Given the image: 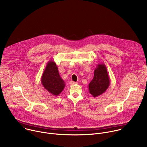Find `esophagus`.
Wrapping results in <instances>:
<instances>
[{
    "instance_id": "34e87169",
    "label": "esophagus",
    "mask_w": 147,
    "mask_h": 147,
    "mask_svg": "<svg viewBox=\"0 0 147 147\" xmlns=\"http://www.w3.org/2000/svg\"><path fill=\"white\" fill-rule=\"evenodd\" d=\"M75 84H77V82H76L74 81H71L70 82V85L73 86V85H75Z\"/></svg>"
}]
</instances>
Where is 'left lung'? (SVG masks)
I'll list each match as a JSON object with an SVG mask.
<instances>
[{
    "mask_svg": "<svg viewBox=\"0 0 147 147\" xmlns=\"http://www.w3.org/2000/svg\"><path fill=\"white\" fill-rule=\"evenodd\" d=\"M110 85V78L107 67L104 64H98L94 70L93 79L88 84L89 92L95 98L104 93Z\"/></svg>",
    "mask_w": 147,
    "mask_h": 147,
    "instance_id": "1",
    "label": "left lung"
}]
</instances>
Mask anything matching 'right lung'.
<instances>
[{"label":"right lung","instance_id":"obj_1","mask_svg":"<svg viewBox=\"0 0 147 147\" xmlns=\"http://www.w3.org/2000/svg\"><path fill=\"white\" fill-rule=\"evenodd\" d=\"M41 83L45 89L54 96L59 95L64 90L66 84L60 76L58 67L54 61L48 62L42 75Z\"/></svg>","mask_w":147,"mask_h":147}]
</instances>
